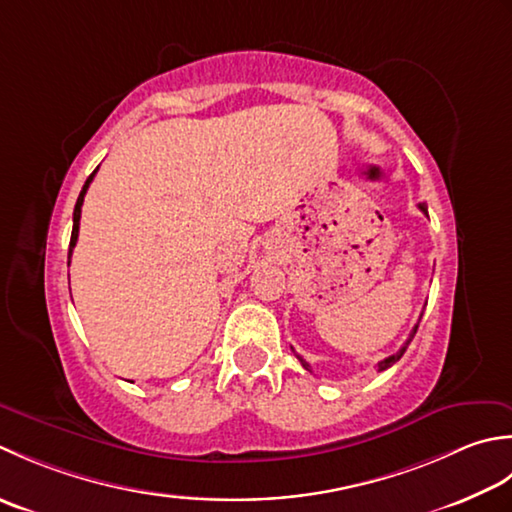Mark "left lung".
Instances as JSON below:
<instances>
[{"label": "left lung", "instance_id": "8db88e82", "mask_svg": "<svg viewBox=\"0 0 512 512\" xmlns=\"http://www.w3.org/2000/svg\"><path fill=\"white\" fill-rule=\"evenodd\" d=\"M420 210H422V212H424L426 216H429V212H426V205H424V203H420ZM420 320H422V316H420ZM417 325H420V322H417ZM417 325L413 327V331H411V336H409V340H406V342H404V347H402V349H400L398 353H393V356H389V358H384V360H380V362H378V371H384V369H389V367H393V364H395V362H398V360H400V358L404 356V351H406V347H409V344H411V340H413V336H415V331H417ZM298 360L302 362V367H305L307 371H311V369H309V364H307L305 360H302L300 356H298Z\"/></svg>", "mask_w": 512, "mask_h": 512}]
</instances>
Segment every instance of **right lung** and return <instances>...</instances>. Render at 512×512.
<instances>
[{
	"mask_svg": "<svg viewBox=\"0 0 512 512\" xmlns=\"http://www.w3.org/2000/svg\"><path fill=\"white\" fill-rule=\"evenodd\" d=\"M99 170V168H97ZM97 170L92 172L90 176H88V181H86V185L81 187V194H79V198H77V205H75V214H72V236H70V247H68V265H70V256H72V249H75V245H77V238H79V221H81V205H83V196H86V192H88V187H90V183H92V179H95V174H97Z\"/></svg>",
	"mask_w": 512,
	"mask_h": 512,
	"instance_id": "right-lung-1",
	"label": "right lung"
}]
</instances>
